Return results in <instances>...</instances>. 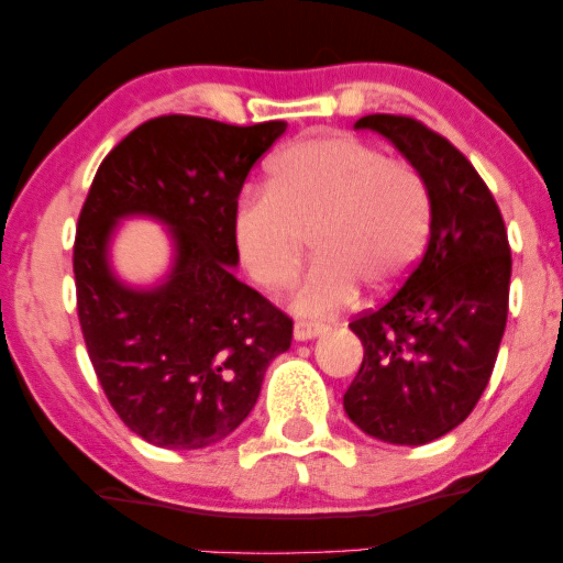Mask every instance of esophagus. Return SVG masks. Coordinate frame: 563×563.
I'll return each mask as SVG.
<instances>
[{
	"label": "esophagus",
	"mask_w": 563,
	"mask_h": 563,
	"mask_svg": "<svg viewBox=\"0 0 563 563\" xmlns=\"http://www.w3.org/2000/svg\"><path fill=\"white\" fill-rule=\"evenodd\" d=\"M320 333H325V328H322V325H314V322H305V320L295 322V338H297V341H310V338H318Z\"/></svg>",
	"instance_id": "34e87169"
}]
</instances>
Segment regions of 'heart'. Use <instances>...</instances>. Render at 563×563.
Masks as SVG:
<instances>
[{
  "instance_id": "obj_1",
  "label": "heart",
  "mask_w": 563,
  "mask_h": 563,
  "mask_svg": "<svg viewBox=\"0 0 563 563\" xmlns=\"http://www.w3.org/2000/svg\"><path fill=\"white\" fill-rule=\"evenodd\" d=\"M230 230L264 291L291 287L312 243L318 264L295 310L325 318L351 305L356 287L379 295L415 272L433 230V195L410 161L353 135L310 137L268 164L266 195H245Z\"/></svg>"
}]
</instances>
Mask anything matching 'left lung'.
I'll use <instances>...</instances> for the list:
<instances>
[{
  "instance_id": "left-lung-1",
  "label": "left lung",
  "mask_w": 563,
  "mask_h": 563,
  "mask_svg": "<svg viewBox=\"0 0 563 563\" xmlns=\"http://www.w3.org/2000/svg\"><path fill=\"white\" fill-rule=\"evenodd\" d=\"M426 176V256L387 302L349 328L364 361L343 395L349 418L384 443L422 445L461 426L487 389L507 325L512 256L503 212L464 153L407 114H366Z\"/></svg>"
}]
</instances>
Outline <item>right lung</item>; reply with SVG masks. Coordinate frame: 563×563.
Here are the masks:
<instances>
[{
	"mask_svg": "<svg viewBox=\"0 0 563 563\" xmlns=\"http://www.w3.org/2000/svg\"><path fill=\"white\" fill-rule=\"evenodd\" d=\"M287 122L251 128L161 114L99 164L74 241L76 310L112 410L158 449L195 451L228 438L256 405L291 318L238 282L233 212L253 164ZM173 225L177 261L156 290L113 279L106 243L118 217Z\"/></svg>",
	"mask_w": 563,
	"mask_h": 563,
	"instance_id": "right-lung-1",
	"label": "right lung"
}]
</instances>
